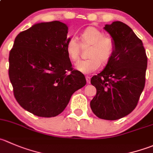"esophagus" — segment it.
<instances>
[{"label": "esophagus", "mask_w": 153, "mask_h": 153, "mask_svg": "<svg viewBox=\"0 0 153 153\" xmlns=\"http://www.w3.org/2000/svg\"><path fill=\"white\" fill-rule=\"evenodd\" d=\"M86 81H87V82L88 83V84H90V77L86 76Z\"/></svg>", "instance_id": "esophagus-1"}]
</instances>
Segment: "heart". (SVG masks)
Wrapping results in <instances>:
<instances>
[{
	"label": "heart",
	"instance_id": "b5f03b06",
	"mask_svg": "<svg viewBox=\"0 0 153 153\" xmlns=\"http://www.w3.org/2000/svg\"><path fill=\"white\" fill-rule=\"evenodd\" d=\"M80 44L74 38L66 42L65 50L68 58L72 62L79 60L81 46L90 45L89 59L81 60L75 65L78 71L84 74H90L99 69L102 63L107 64L111 60L115 53L116 45L114 39L104 36L103 32L94 27H89L80 33Z\"/></svg>",
	"mask_w": 153,
	"mask_h": 153
}]
</instances>
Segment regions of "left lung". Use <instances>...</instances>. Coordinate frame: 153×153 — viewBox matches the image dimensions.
<instances>
[{"mask_svg":"<svg viewBox=\"0 0 153 153\" xmlns=\"http://www.w3.org/2000/svg\"><path fill=\"white\" fill-rule=\"evenodd\" d=\"M105 30L116 45L115 53L102 72L92 77L96 95L90 102L100 119L116 120L136 108L146 81L147 57L143 42L127 25L114 22Z\"/></svg>","mask_w":153,"mask_h":153,"instance_id":"left-lung-1","label":"left lung"}]
</instances>
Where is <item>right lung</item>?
Masks as SVG:
<instances>
[{"label": "right lung", "mask_w": 153, "mask_h": 153, "mask_svg": "<svg viewBox=\"0 0 153 153\" xmlns=\"http://www.w3.org/2000/svg\"><path fill=\"white\" fill-rule=\"evenodd\" d=\"M68 27L54 21L36 24L18 34L9 56L13 94L25 110L42 117L63 112L72 95L86 85L65 50Z\"/></svg>", "instance_id": "right-lung-1"}]
</instances>
